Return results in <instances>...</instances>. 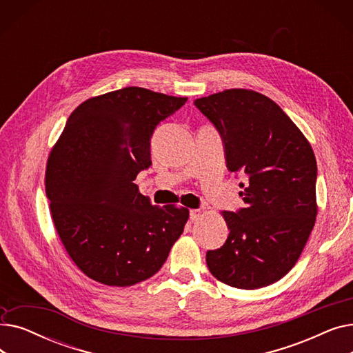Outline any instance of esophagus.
Returning a JSON list of instances; mask_svg holds the SVG:
<instances>
[{
	"mask_svg": "<svg viewBox=\"0 0 353 353\" xmlns=\"http://www.w3.org/2000/svg\"><path fill=\"white\" fill-rule=\"evenodd\" d=\"M200 217H201V210H199V209H193V210H190V220H192V221L199 220Z\"/></svg>",
	"mask_w": 353,
	"mask_h": 353,
	"instance_id": "34e87169",
	"label": "esophagus"
}]
</instances>
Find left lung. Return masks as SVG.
Here are the masks:
<instances>
[{
  "mask_svg": "<svg viewBox=\"0 0 353 353\" xmlns=\"http://www.w3.org/2000/svg\"><path fill=\"white\" fill-rule=\"evenodd\" d=\"M216 127L245 208L223 212L229 236L206 253L210 273L237 289L277 282L294 266L318 214V167L301 130L269 97L232 88L194 100Z\"/></svg>",
  "mask_w": 353,
  "mask_h": 353,
  "instance_id": "1",
  "label": "left lung"
}]
</instances>
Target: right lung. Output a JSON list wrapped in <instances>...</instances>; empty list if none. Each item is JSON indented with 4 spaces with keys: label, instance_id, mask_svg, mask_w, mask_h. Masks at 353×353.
I'll return each instance as SVG.
<instances>
[{
    "label": "right lung",
    "instance_id": "right-lung-1",
    "mask_svg": "<svg viewBox=\"0 0 353 353\" xmlns=\"http://www.w3.org/2000/svg\"><path fill=\"white\" fill-rule=\"evenodd\" d=\"M188 101L125 87L80 104L52 147L46 193L54 226L79 269L108 286L160 270L189 210L153 206L133 183L152 165L156 127Z\"/></svg>",
    "mask_w": 353,
    "mask_h": 353
}]
</instances>
